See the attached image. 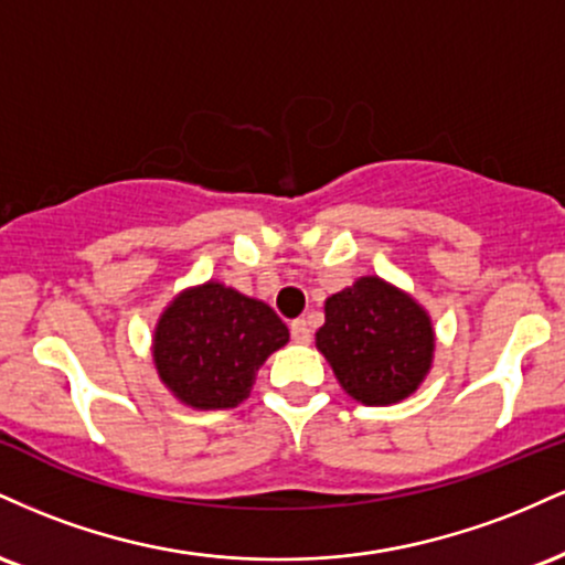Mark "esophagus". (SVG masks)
Returning <instances> with one entry per match:
<instances>
[{"mask_svg": "<svg viewBox=\"0 0 565 565\" xmlns=\"http://www.w3.org/2000/svg\"><path fill=\"white\" fill-rule=\"evenodd\" d=\"M289 332H291V340H295L297 345H308V342H310V327L302 319L300 321H291Z\"/></svg>", "mask_w": 565, "mask_h": 565, "instance_id": "34e87169", "label": "esophagus"}]
</instances>
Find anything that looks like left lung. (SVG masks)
Segmentation results:
<instances>
[{"mask_svg": "<svg viewBox=\"0 0 565 565\" xmlns=\"http://www.w3.org/2000/svg\"><path fill=\"white\" fill-rule=\"evenodd\" d=\"M316 348L342 391L366 406L398 404L423 385L436 332L427 310L406 291L364 276L323 305Z\"/></svg>", "mask_w": 565, "mask_h": 565, "instance_id": "1", "label": "left lung"}]
</instances>
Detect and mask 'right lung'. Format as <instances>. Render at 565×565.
Here are the masks:
<instances>
[{"mask_svg":"<svg viewBox=\"0 0 565 565\" xmlns=\"http://www.w3.org/2000/svg\"><path fill=\"white\" fill-rule=\"evenodd\" d=\"M289 342L274 308L220 281L180 291L153 332V364L178 401L233 408L249 395L255 372Z\"/></svg>","mask_w":565,"mask_h":565,"instance_id":"obj_1","label":"right lung"}]
</instances>
